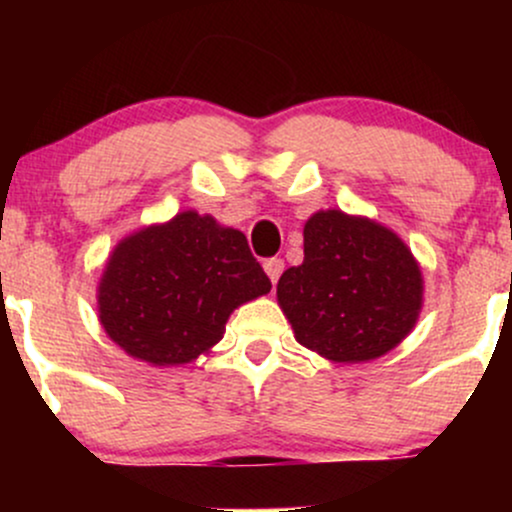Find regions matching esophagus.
<instances>
[{"instance_id":"1","label":"esophagus","mask_w":512,"mask_h":512,"mask_svg":"<svg viewBox=\"0 0 512 512\" xmlns=\"http://www.w3.org/2000/svg\"><path fill=\"white\" fill-rule=\"evenodd\" d=\"M264 272H267L269 281H272V284H276V281H279L281 272H284V260H281V257H269V260L264 262Z\"/></svg>"}]
</instances>
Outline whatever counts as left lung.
Listing matches in <instances>:
<instances>
[{"label":"left lung","instance_id":"obj_1","mask_svg":"<svg viewBox=\"0 0 512 512\" xmlns=\"http://www.w3.org/2000/svg\"><path fill=\"white\" fill-rule=\"evenodd\" d=\"M303 264L286 269L276 298L296 339L334 363L387 354L414 330L424 279L404 240L339 209L303 228Z\"/></svg>","mask_w":512,"mask_h":512}]
</instances>
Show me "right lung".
<instances>
[{
	"instance_id": "obj_1",
	"label": "right lung",
	"mask_w": 512,
	"mask_h": 512,
	"mask_svg": "<svg viewBox=\"0 0 512 512\" xmlns=\"http://www.w3.org/2000/svg\"><path fill=\"white\" fill-rule=\"evenodd\" d=\"M269 289L243 233L182 211L115 245L98 284V317L129 356L180 366L219 342L238 305Z\"/></svg>"
}]
</instances>
